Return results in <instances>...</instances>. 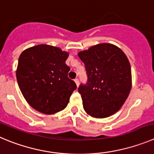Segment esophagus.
<instances>
[{"label":"esophagus","mask_w":154,"mask_h":154,"mask_svg":"<svg viewBox=\"0 0 154 154\" xmlns=\"http://www.w3.org/2000/svg\"><path fill=\"white\" fill-rule=\"evenodd\" d=\"M74 82L76 83V84H77V87H78V86H79V80H78V79H77V78L74 79Z\"/></svg>","instance_id":"1"}]
</instances>
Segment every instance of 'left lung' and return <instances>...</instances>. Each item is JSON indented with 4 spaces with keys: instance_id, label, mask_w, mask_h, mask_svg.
I'll return each mask as SVG.
<instances>
[{
    "instance_id": "left-lung-1",
    "label": "left lung",
    "mask_w": 154,
    "mask_h": 154,
    "mask_svg": "<svg viewBox=\"0 0 154 154\" xmlns=\"http://www.w3.org/2000/svg\"><path fill=\"white\" fill-rule=\"evenodd\" d=\"M78 56L86 67L87 82L80 84L84 109L95 118H106L120 109L131 88V70L128 57L108 43L92 46Z\"/></svg>"
}]
</instances>
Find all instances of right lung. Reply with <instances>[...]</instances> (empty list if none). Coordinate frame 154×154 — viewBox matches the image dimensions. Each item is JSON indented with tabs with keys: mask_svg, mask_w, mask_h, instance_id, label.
<instances>
[{
	"mask_svg": "<svg viewBox=\"0 0 154 154\" xmlns=\"http://www.w3.org/2000/svg\"><path fill=\"white\" fill-rule=\"evenodd\" d=\"M68 53L57 47L38 45L21 53L17 80L27 103L44 114H54L67 106L77 89L67 77L70 67L65 64Z\"/></svg>",
	"mask_w": 154,
	"mask_h": 154,
	"instance_id": "right-lung-1",
	"label": "right lung"
}]
</instances>
